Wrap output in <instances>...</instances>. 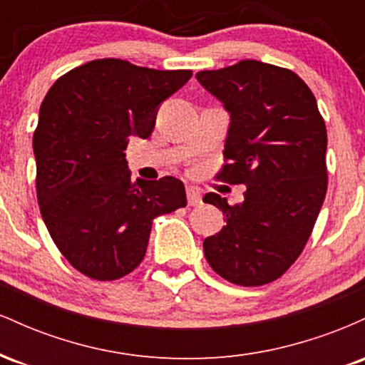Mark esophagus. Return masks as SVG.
<instances>
[{
    "mask_svg": "<svg viewBox=\"0 0 365 365\" xmlns=\"http://www.w3.org/2000/svg\"><path fill=\"white\" fill-rule=\"evenodd\" d=\"M187 202H188V206H192V207L200 206V202H202V195H200V192L195 190V188H188Z\"/></svg>",
    "mask_w": 365,
    "mask_h": 365,
    "instance_id": "esophagus-1",
    "label": "esophagus"
}]
</instances>
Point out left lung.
Segmentation results:
<instances>
[{
  "label": "left lung",
  "instance_id": "1",
  "mask_svg": "<svg viewBox=\"0 0 365 365\" xmlns=\"http://www.w3.org/2000/svg\"><path fill=\"white\" fill-rule=\"evenodd\" d=\"M195 77L232 118L215 178L247 185L242 204L204 197L226 216L204 240V255L226 282L261 287L299 259L319 216L328 190L324 120L307 83L282 66L244 60Z\"/></svg>",
  "mask_w": 365,
  "mask_h": 365
}]
</instances>
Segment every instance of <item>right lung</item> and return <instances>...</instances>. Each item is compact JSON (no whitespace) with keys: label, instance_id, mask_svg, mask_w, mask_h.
I'll return each mask as SVG.
<instances>
[{"label":"right lung","instance_id":"obj_1","mask_svg":"<svg viewBox=\"0 0 365 365\" xmlns=\"http://www.w3.org/2000/svg\"><path fill=\"white\" fill-rule=\"evenodd\" d=\"M192 70H154L118 58L61 75L46 94L34 130L41 216L63 257L98 282L132 273L158 216L187 206L173 177L132 183L123 150L148 139L158 106Z\"/></svg>","mask_w":365,"mask_h":365}]
</instances>
